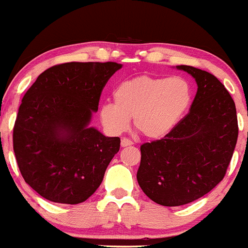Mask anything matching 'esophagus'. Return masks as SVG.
Instances as JSON below:
<instances>
[{"mask_svg":"<svg viewBox=\"0 0 248 248\" xmlns=\"http://www.w3.org/2000/svg\"><path fill=\"white\" fill-rule=\"evenodd\" d=\"M133 144V142L130 141V140H128V139H122L121 140V147L122 148H124V147H129V146H132Z\"/></svg>","mask_w":248,"mask_h":248,"instance_id":"1","label":"esophagus"}]
</instances>
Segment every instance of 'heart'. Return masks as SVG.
I'll return each mask as SVG.
<instances>
[{
	"mask_svg": "<svg viewBox=\"0 0 248 248\" xmlns=\"http://www.w3.org/2000/svg\"><path fill=\"white\" fill-rule=\"evenodd\" d=\"M113 102L100 107V119L112 134L134 126L150 140L166 138L178 124L192 100L189 82L179 77L154 78L140 76L118 84L113 91Z\"/></svg>",
	"mask_w": 248,
	"mask_h": 248,
	"instance_id": "1",
	"label": "heart"
}]
</instances>
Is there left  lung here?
Returning <instances> with one entry per match:
<instances>
[{"label":"left lung","instance_id":"left-lung-1","mask_svg":"<svg viewBox=\"0 0 248 248\" xmlns=\"http://www.w3.org/2000/svg\"><path fill=\"white\" fill-rule=\"evenodd\" d=\"M197 84L190 112L161 140L141 146L139 186L155 203L179 206L210 192L224 178L238 139L233 99L211 73L186 65Z\"/></svg>","mask_w":248,"mask_h":248}]
</instances>
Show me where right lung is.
Returning <instances> with one entry per match:
<instances>
[{
	"instance_id": "obj_1",
	"label": "right lung",
	"mask_w": 248,
	"mask_h": 248,
	"mask_svg": "<svg viewBox=\"0 0 248 248\" xmlns=\"http://www.w3.org/2000/svg\"><path fill=\"white\" fill-rule=\"evenodd\" d=\"M118 62H65L41 73L25 93L14 152L24 181L45 199L79 204L100 186L120 139L91 126Z\"/></svg>"
}]
</instances>
